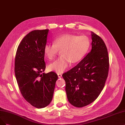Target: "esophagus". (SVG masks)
<instances>
[{"instance_id": "obj_1", "label": "esophagus", "mask_w": 125, "mask_h": 125, "mask_svg": "<svg viewBox=\"0 0 125 125\" xmlns=\"http://www.w3.org/2000/svg\"><path fill=\"white\" fill-rule=\"evenodd\" d=\"M57 75H58V76L59 78H61V77H62V74L58 73Z\"/></svg>"}]
</instances>
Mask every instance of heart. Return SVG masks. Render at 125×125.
<instances>
[{"instance_id": "b5f03b06", "label": "heart", "mask_w": 125, "mask_h": 125, "mask_svg": "<svg viewBox=\"0 0 125 125\" xmlns=\"http://www.w3.org/2000/svg\"><path fill=\"white\" fill-rule=\"evenodd\" d=\"M90 46L89 39L85 36H77L71 34L60 36L54 40V43H47L44 46L45 56L53 59L61 51V56L49 66L50 70L62 73L70 66L81 61L87 53Z\"/></svg>"}]
</instances>
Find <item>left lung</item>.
Wrapping results in <instances>:
<instances>
[{"label":"left lung","instance_id":"1","mask_svg":"<svg viewBox=\"0 0 125 125\" xmlns=\"http://www.w3.org/2000/svg\"><path fill=\"white\" fill-rule=\"evenodd\" d=\"M91 51L74 68L62 74L69 102L75 107L86 106L95 100L108 75L109 58L102 39L92 32Z\"/></svg>","mask_w":125,"mask_h":125}]
</instances>
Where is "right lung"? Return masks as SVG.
Segmentation results:
<instances>
[{
  "label": "right lung",
  "mask_w": 125,
  "mask_h": 125,
  "mask_svg": "<svg viewBox=\"0 0 125 125\" xmlns=\"http://www.w3.org/2000/svg\"><path fill=\"white\" fill-rule=\"evenodd\" d=\"M49 29L28 33L20 43L15 58L14 71L20 92L25 99L38 109L48 106L53 99L58 75L45 69L44 46Z\"/></svg>",
  "instance_id": "right-lung-1"
}]
</instances>
